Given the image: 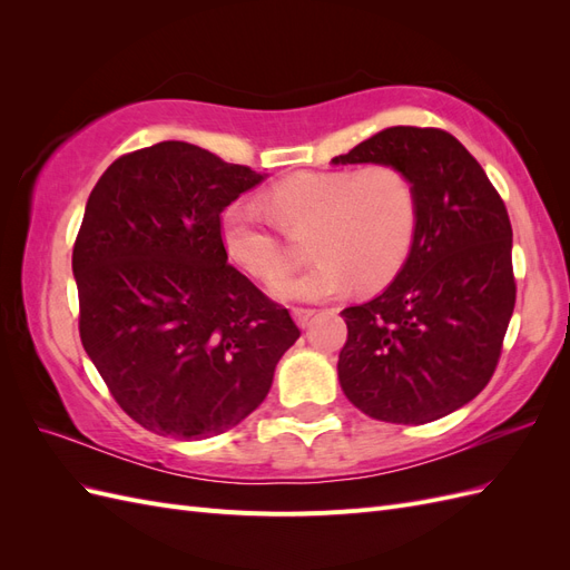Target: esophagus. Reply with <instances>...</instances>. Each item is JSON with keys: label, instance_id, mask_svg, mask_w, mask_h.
Instances as JSON below:
<instances>
[{"label": "esophagus", "instance_id": "obj_1", "mask_svg": "<svg viewBox=\"0 0 570 570\" xmlns=\"http://www.w3.org/2000/svg\"><path fill=\"white\" fill-rule=\"evenodd\" d=\"M316 314V308H306V306H295L292 308V316H295V321L304 327L308 325V321H312V316Z\"/></svg>", "mask_w": 570, "mask_h": 570}]
</instances>
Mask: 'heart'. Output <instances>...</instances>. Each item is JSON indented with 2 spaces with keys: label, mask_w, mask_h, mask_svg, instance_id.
<instances>
[{
  "label": "heart",
  "mask_w": 570,
  "mask_h": 570,
  "mask_svg": "<svg viewBox=\"0 0 570 570\" xmlns=\"http://www.w3.org/2000/svg\"><path fill=\"white\" fill-rule=\"evenodd\" d=\"M273 219L256 204L235 199L220 212L223 249L258 281H278L292 266L289 237H306L316 262L295 278L275 283L285 299L318 302L344 292L390 283L413 247L419 230V193L402 166L302 170L264 195Z\"/></svg>",
  "instance_id": "obj_1"
}]
</instances>
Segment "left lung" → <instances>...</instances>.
<instances>
[{"label": "left lung", "instance_id": "left-lung-1", "mask_svg": "<svg viewBox=\"0 0 570 570\" xmlns=\"http://www.w3.org/2000/svg\"><path fill=\"white\" fill-rule=\"evenodd\" d=\"M333 164L402 166L421 206L396 278L340 312V385L371 419L438 421L480 394L502 356L515 304L507 206L471 151L440 128H385Z\"/></svg>", "mask_w": 570, "mask_h": 570}]
</instances>
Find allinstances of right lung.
I'll return each mask as SVG.
<instances>
[{
    "label": "right lung",
    "instance_id": "add662e5",
    "mask_svg": "<svg viewBox=\"0 0 570 570\" xmlns=\"http://www.w3.org/2000/svg\"><path fill=\"white\" fill-rule=\"evenodd\" d=\"M262 180L168 140L118 157L90 193L73 245L80 340L118 406L151 433L235 428L299 337L223 249L220 212Z\"/></svg>",
    "mask_w": 570,
    "mask_h": 570
}]
</instances>
